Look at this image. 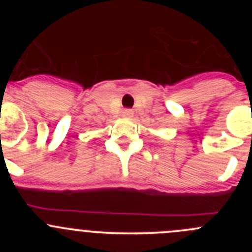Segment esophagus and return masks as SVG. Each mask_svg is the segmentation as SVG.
Listing matches in <instances>:
<instances>
[{
	"label": "esophagus",
	"instance_id": "esophagus-1",
	"mask_svg": "<svg viewBox=\"0 0 252 252\" xmlns=\"http://www.w3.org/2000/svg\"><path fill=\"white\" fill-rule=\"evenodd\" d=\"M122 114H123L124 118H131L134 114V112L130 110V108H126L123 112H122Z\"/></svg>",
	"mask_w": 252,
	"mask_h": 252
}]
</instances>
